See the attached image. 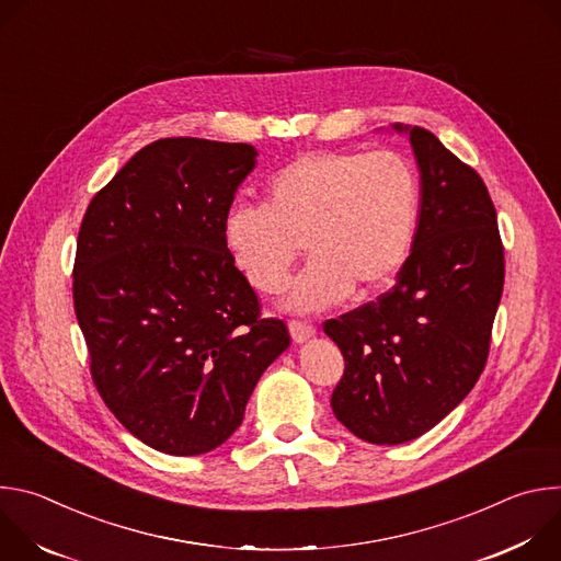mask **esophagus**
<instances>
[{
    "label": "esophagus",
    "mask_w": 561,
    "mask_h": 561,
    "mask_svg": "<svg viewBox=\"0 0 561 561\" xmlns=\"http://www.w3.org/2000/svg\"><path fill=\"white\" fill-rule=\"evenodd\" d=\"M288 331H290V337L295 344H304L310 337H314V327L308 322H290Z\"/></svg>",
    "instance_id": "1"
}]
</instances>
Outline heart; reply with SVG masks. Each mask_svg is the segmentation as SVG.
Listing matches in <instances>:
<instances>
[{"mask_svg": "<svg viewBox=\"0 0 561 561\" xmlns=\"http://www.w3.org/2000/svg\"><path fill=\"white\" fill-rule=\"evenodd\" d=\"M420 180L402 154L312 150L266 182V204H232L221 219L228 255L257 290L277 293L301 242L312 255L286 288L293 310H322L392 282L420 219Z\"/></svg>", "mask_w": 561, "mask_h": 561, "instance_id": "1", "label": "heart"}]
</instances>
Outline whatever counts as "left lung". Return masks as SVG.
Wrapping results in <instances>:
<instances>
[{"instance_id":"1","label":"left lung","mask_w":561,"mask_h":561,"mask_svg":"<svg viewBox=\"0 0 561 561\" xmlns=\"http://www.w3.org/2000/svg\"><path fill=\"white\" fill-rule=\"evenodd\" d=\"M392 128L409 133L420 169L413 251L388 293L324 324L346 362L335 417L386 446L417 439L472 390L504 290L497 213L482 178L431 130Z\"/></svg>"}]
</instances>
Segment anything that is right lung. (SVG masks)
<instances>
[{
    "instance_id": "add662e5",
    "label": "right lung",
    "mask_w": 561,
    "mask_h": 561,
    "mask_svg": "<svg viewBox=\"0 0 561 561\" xmlns=\"http://www.w3.org/2000/svg\"><path fill=\"white\" fill-rule=\"evenodd\" d=\"M251 144L157 139L91 199L72 301L104 404L146 446L178 457L221 446L262 373L288 348L221 237L255 169Z\"/></svg>"
}]
</instances>
